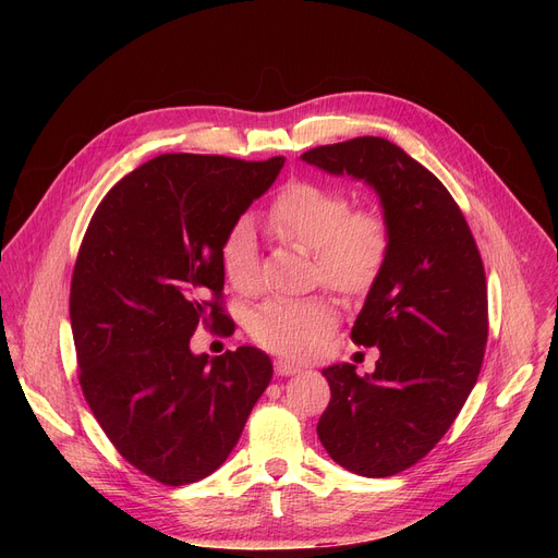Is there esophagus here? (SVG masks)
Returning <instances> with one entry per match:
<instances>
[{"label":"esophagus","mask_w":558,"mask_h":558,"mask_svg":"<svg viewBox=\"0 0 558 558\" xmlns=\"http://www.w3.org/2000/svg\"><path fill=\"white\" fill-rule=\"evenodd\" d=\"M274 368H276V375H296V373H301V366H296V364H289V362H282V360H278L276 364H274Z\"/></svg>","instance_id":"esophagus-1"}]
</instances>
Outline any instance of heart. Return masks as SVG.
I'll return each mask as SVG.
<instances>
[{
  "instance_id": "obj_1",
  "label": "heart",
  "mask_w": 558,
  "mask_h": 558,
  "mask_svg": "<svg viewBox=\"0 0 558 558\" xmlns=\"http://www.w3.org/2000/svg\"><path fill=\"white\" fill-rule=\"evenodd\" d=\"M350 196L316 181L287 183L269 205V226L280 240L314 251L316 278L341 291L360 296L383 276L391 228L375 208H353ZM226 280L251 294L259 282L257 238L248 217L234 221L219 248ZM337 312L328 296L274 299L259 305L248 332L262 345L282 357H307L335 326Z\"/></svg>"
}]
</instances>
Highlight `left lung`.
<instances>
[{
	"instance_id": "1",
	"label": "left lung",
	"mask_w": 558,
	"mask_h": 558,
	"mask_svg": "<svg viewBox=\"0 0 558 558\" xmlns=\"http://www.w3.org/2000/svg\"><path fill=\"white\" fill-rule=\"evenodd\" d=\"M301 158L371 185L391 228L387 267L350 332L379 348L375 373L324 368L332 398L316 425L339 465L389 477L441 441L477 383L488 337L482 255L446 185L393 142L366 135Z\"/></svg>"
}]
</instances>
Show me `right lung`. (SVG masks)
Returning a JSON list of instances; mask_svg holds the SVG:
<instances>
[{
	"mask_svg": "<svg viewBox=\"0 0 558 558\" xmlns=\"http://www.w3.org/2000/svg\"><path fill=\"white\" fill-rule=\"evenodd\" d=\"M282 165L165 154L124 175L85 230L70 291L78 383L117 452L160 484L215 473L271 383L262 350L194 355L190 337L232 335L219 248Z\"/></svg>",
	"mask_w": 558,
	"mask_h": 558,
	"instance_id": "obj_1",
	"label": "right lung"
}]
</instances>
